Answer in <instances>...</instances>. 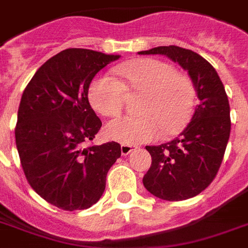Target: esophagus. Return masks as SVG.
Wrapping results in <instances>:
<instances>
[{"instance_id": "34e87169", "label": "esophagus", "mask_w": 248, "mask_h": 248, "mask_svg": "<svg viewBox=\"0 0 248 248\" xmlns=\"http://www.w3.org/2000/svg\"><path fill=\"white\" fill-rule=\"evenodd\" d=\"M135 149H138V148L134 147V145H127V144H122V145H121V153H122V155H130V153L135 151Z\"/></svg>"}]
</instances>
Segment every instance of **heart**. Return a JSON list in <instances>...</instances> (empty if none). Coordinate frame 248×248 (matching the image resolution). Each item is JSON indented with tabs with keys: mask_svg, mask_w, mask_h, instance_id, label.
<instances>
[{
	"mask_svg": "<svg viewBox=\"0 0 248 248\" xmlns=\"http://www.w3.org/2000/svg\"><path fill=\"white\" fill-rule=\"evenodd\" d=\"M116 81L96 76L89 86L90 104L105 117L120 114L127 93H140L138 117H120L105 126V135L118 143L136 145L157 139L161 132L175 135L192 117L196 91L189 76L171 64L145 58L122 63L113 69Z\"/></svg>",
	"mask_w": 248,
	"mask_h": 248,
	"instance_id": "heart-1",
	"label": "heart"
}]
</instances>
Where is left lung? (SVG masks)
Here are the masks:
<instances>
[{
    "label": "left lung",
    "mask_w": 248,
    "mask_h": 248,
    "mask_svg": "<svg viewBox=\"0 0 248 248\" xmlns=\"http://www.w3.org/2000/svg\"><path fill=\"white\" fill-rule=\"evenodd\" d=\"M141 55H166L192 79L200 104L189 124L170 143L147 145L152 166L143 184L153 196L183 201L200 194L215 179L231 135V108L217 72L197 52L179 46H158Z\"/></svg>",
    "instance_id": "obj_1"
}]
</instances>
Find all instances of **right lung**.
Segmentation results:
<instances>
[{
  "label": "right lung",
  "instance_id": "obj_1",
  "mask_svg": "<svg viewBox=\"0 0 248 248\" xmlns=\"http://www.w3.org/2000/svg\"><path fill=\"white\" fill-rule=\"evenodd\" d=\"M117 59L87 48L63 50L38 68L21 95L15 140L24 175L38 196L65 211L96 203L121 157L116 141L86 147L101 127L89 86Z\"/></svg>",
  "mask_w": 248,
  "mask_h": 248
}]
</instances>
